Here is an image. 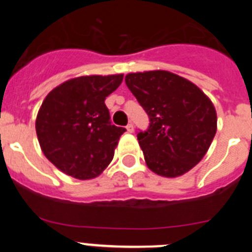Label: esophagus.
Returning <instances> with one entry per match:
<instances>
[{
  "label": "esophagus",
  "mask_w": 252,
  "mask_h": 252,
  "mask_svg": "<svg viewBox=\"0 0 252 252\" xmlns=\"http://www.w3.org/2000/svg\"><path fill=\"white\" fill-rule=\"evenodd\" d=\"M126 130H127V132H133V124H128L127 126H126Z\"/></svg>",
  "instance_id": "esophagus-1"
}]
</instances>
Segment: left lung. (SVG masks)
Returning a JSON list of instances; mask_svg holds the SVG:
<instances>
[{
  "label": "left lung",
  "instance_id": "left-lung-1",
  "mask_svg": "<svg viewBox=\"0 0 252 252\" xmlns=\"http://www.w3.org/2000/svg\"><path fill=\"white\" fill-rule=\"evenodd\" d=\"M126 86L149 115L150 126L137 140L148 168L177 178L203 159L217 131V113L208 95L168 70L128 73Z\"/></svg>",
  "mask_w": 252,
  "mask_h": 252
}]
</instances>
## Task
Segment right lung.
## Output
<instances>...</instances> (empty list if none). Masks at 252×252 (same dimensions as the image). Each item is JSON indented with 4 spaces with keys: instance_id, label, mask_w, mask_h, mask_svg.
I'll use <instances>...</instances> for the list:
<instances>
[{
    "instance_id": "right-lung-1",
    "label": "right lung",
    "mask_w": 252,
    "mask_h": 252,
    "mask_svg": "<svg viewBox=\"0 0 252 252\" xmlns=\"http://www.w3.org/2000/svg\"><path fill=\"white\" fill-rule=\"evenodd\" d=\"M124 74L82 75L48 93L35 121L46 159L79 180L98 177L115 155L124 127L110 122L104 99L122 83Z\"/></svg>"
}]
</instances>
